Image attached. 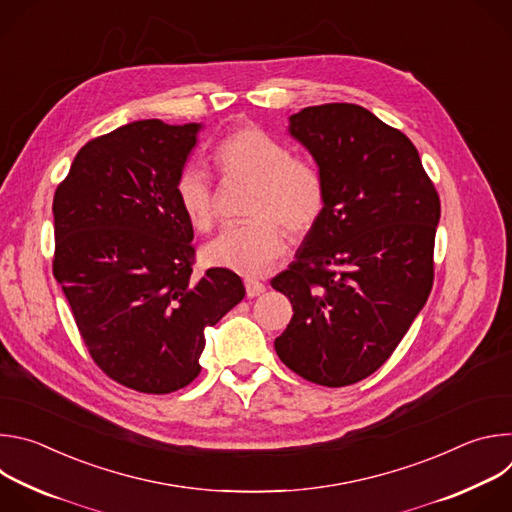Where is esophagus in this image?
<instances>
[{
    "label": "esophagus",
    "mask_w": 512,
    "mask_h": 512,
    "mask_svg": "<svg viewBox=\"0 0 512 512\" xmlns=\"http://www.w3.org/2000/svg\"><path fill=\"white\" fill-rule=\"evenodd\" d=\"M245 289L249 298H257L265 291V283L259 279H245Z\"/></svg>",
    "instance_id": "34e87169"
}]
</instances>
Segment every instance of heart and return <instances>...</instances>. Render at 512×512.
<instances>
[{
  "mask_svg": "<svg viewBox=\"0 0 512 512\" xmlns=\"http://www.w3.org/2000/svg\"><path fill=\"white\" fill-rule=\"evenodd\" d=\"M216 166L229 178L255 182L249 223L229 227L202 251L204 261L241 275L265 273L283 253L279 225L291 235H304L324 210V182L318 170L291 156L289 148L257 127H243L218 143ZM178 202L188 221L210 229L214 221V190L206 172L186 166L176 182Z\"/></svg>",
  "mask_w": 512,
  "mask_h": 512,
  "instance_id": "1",
  "label": "heart"
}]
</instances>
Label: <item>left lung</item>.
Masks as SVG:
<instances>
[{
  "instance_id": "1",
  "label": "left lung",
  "mask_w": 512,
  "mask_h": 512,
  "mask_svg": "<svg viewBox=\"0 0 512 512\" xmlns=\"http://www.w3.org/2000/svg\"><path fill=\"white\" fill-rule=\"evenodd\" d=\"M289 135L324 182V210L271 279L294 306L275 352L296 375L344 387L373 375L423 310L440 196L411 139L350 103L306 107Z\"/></svg>"
}]
</instances>
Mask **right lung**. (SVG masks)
Instances as JSON below:
<instances>
[{
	"mask_svg": "<svg viewBox=\"0 0 512 512\" xmlns=\"http://www.w3.org/2000/svg\"><path fill=\"white\" fill-rule=\"evenodd\" d=\"M200 129L145 119L91 139L52 202V269L77 328L99 369L139 393L192 383L204 328L245 298L229 269L192 275L176 182Z\"/></svg>",
	"mask_w": 512,
	"mask_h": 512,
	"instance_id": "right-lung-1",
	"label": "right lung"
}]
</instances>
